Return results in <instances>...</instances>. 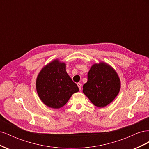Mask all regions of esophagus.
Returning <instances> with one entry per match:
<instances>
[{
    "instance_id": "1",
    "label": "esophagus",
    "mask_w": 149,
    "mask_h": 149,
    "mask_svg": "<svg viewBox=\"0 0 149 149\" xmlns=\"http://www.w3.org/2000/svg\"><path fill=\"white\" fill-rule=\"evenodd\" d=\"M77 85H78V88H79V89H81V83H77Z\"/></svg>"
}]
</instances>
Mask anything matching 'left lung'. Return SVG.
I'll list each match as a JSON object with an SVG mask.
<instances>
[{
	"instance_id": "8db88e82",
	"label": "left lung",
	"mask_w": 149,
	"mask_h": 149,
	"mask_svg": "<svg viewBox=\"0 0 149 149\" xmlns=\"http://www.w3.org/2000/svg\"><path fill=\"white\" fill-rule=\"evenodd\" d=\"M83 92L94 106L104 107L109 104L118 95L120 80L118 73L104 61L95 63L88 73V81Z\"/></svg>"
}]
</instances>
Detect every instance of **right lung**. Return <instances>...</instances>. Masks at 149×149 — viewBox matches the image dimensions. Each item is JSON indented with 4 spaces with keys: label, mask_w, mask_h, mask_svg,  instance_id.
<instances>
[{
    "label": "right lung",
    "mask_w": 149,
    "mask_h": 149,
    "mask_svg": "<svg viewBox=\"0 0 149 149\" xmlns=\"http://www.w3.org/2000/svg\"><path fill=\"white\" fill-rule=\"evenodd\" d=\"M35 86L40 100L53 109L65 106L71 96L79 91L77 84L67 73L66 63L58 58L42 68Z\"/></svg>",
    "instance_id": "right-lung-1"
}]
</instances>
